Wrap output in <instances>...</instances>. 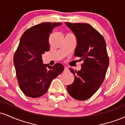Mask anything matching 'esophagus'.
Segmentation results:
<instances>
[{
    "instance_id": "1",
    "label": "esophagus",
    "mask_w": 125,
    "mask_h": 125,
    "mask_svg": "<svg viewBox=\"0 0 125 125\" xmlns=\"http://www.w3.org/2000/svg\"><path fill=\"white\" fill-rule=\"evenodd\" d=\"M64 72L68 71V68H67V67H64Z\"/></svg>"
}]
</instances>
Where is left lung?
<instances>
[{"label":"left lung","instance_id":"obj_1","mask_svg":"<svg viewBox=\"0 0 125 125\" xmlns=\"http://www.w3.org/2000/svg\"><path fill=\"white\" fill-rule=\"evenodd\" d=\"M75 35L77 46L74 55L83 60L81 69L69 70L74 76L72 84L67 86L69 94L75 99H88L102 84L109 60L104 37L87 23L66 22Z\"/></svg>","mask_w":125,"mask_h":125}]
</instances>
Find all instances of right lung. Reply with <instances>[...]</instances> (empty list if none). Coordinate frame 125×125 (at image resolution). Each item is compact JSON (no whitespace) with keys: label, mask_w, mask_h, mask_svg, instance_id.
Instances as JSON below:
<instances>
[{"label":"right lung","mask_w":125,"mask_h":125,"mask_svg":"<svg viewBox=\"0 0 125 125\" xmlns=\"http://www.w3.org/2000/svg\"><path fill=\"white\" fill-rule=\"evenodd\" d=\"M62 23L44 22L33 26L21 36L13 58L20 88L25 95L39 97L48 91L51 82L64 70L60 63L43 64L42 54L50 50L49 38Z\"/></svg>","instance_id":"1"}]
</instances>
